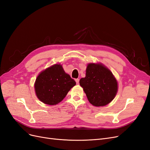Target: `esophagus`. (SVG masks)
Here are the masks:
<instances>
[{
	"instance_id": "obj_1",
	"label": "esophagus",
	"mask_w": 150,
	"mask_h": 150,
	"mask_svg": "<svg viewBox=\"0 0 150 150\" xmlns=\"http://www.w3.org/2000/svg\"><path fill=\"white\" fill-rule=\"evenodd\" d=\"M75 81H76V84H78L79 83V79H76Z\"/></svg>"
}]
</instances>
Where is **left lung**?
I'll use <instances>...</instances> for the list:
<instances>
[{"mask_svg": "<svg viewBox=\"0 0 150 150\" xmlns=\"http://www.w3.org/2000/svg\"><path fill=\"white\" fill-rule=\"evenodd\" d=\"M89 103L95 106H104L116 96L117 83L111 71L102 64H88L86 77L79 81Z\"/></svg>", "mask_w": 150, "mask_h": 150, "instance_id": "1", "label": "left lung"}]
</instances>
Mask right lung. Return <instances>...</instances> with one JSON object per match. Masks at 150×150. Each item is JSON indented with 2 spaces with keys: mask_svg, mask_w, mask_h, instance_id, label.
Masks as SVG:
<instances>
[{
  "mask_svg": "<svg viewBox=\"0 0 150 150\" xmlns=\"http://www.w3.org/2000/svg\"><path fill=\"white\" fill-rule=\"evenodd\" d=\"M76 84L75 81L66 73L62 65L56 64L40 72L35 79L34 88L40 101L55 105L62 101Z\"/></svg>",
  "mask_w": 150,
  "mask_h": 150,
  "instance_id": "right-lung-1",
  "label": "right lung"
}]
</instances>
